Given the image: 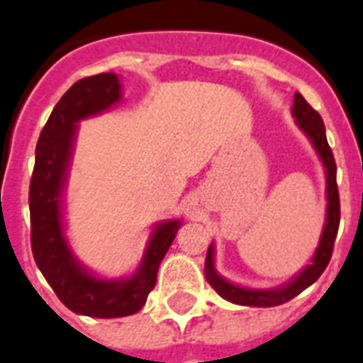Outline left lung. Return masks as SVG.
<instances>
[{
  "instance_id": "1",
  "label": "left lung",
  "mask_w": 363,
  "mask_h": 363,
  "mask_svg": "<svg viewBox=\"0 0 363 363\" xmlns=\"http://www.w3.org/2000/svg\"><path fill=\"white\" fill-rule=\"evenodd\" d=\"M292 115L296 119L298 127L302 128V133L310 138L311 146L315 147V152L323 161L325 177H327V221H325L323 233L319 238V246L315 254L311 257L310 265H306L304 269L292 279L291 283L284 284L281 289H244L238 284L229 283L227 279L217 275L216 264H213V244H209L208 256H206V279L208 283L216 289V292L225 300H229L233 304L238 306H254V308H271L289 302L300 292L306 291L310 284H313L323 273L329 259H331L333 246L337 238L340 223V200L339 189H337V163L333 157L331 147L325 136L323 119L313 107L306 101L300 94H294V106H292Z\"/></svg>"
}]
</instances>
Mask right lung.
<instances>
[{
    "mask_svg": "<svg viewBox=\"0 0 363 363\" xmlns=\"http://www.w3.org/2000/svg\"><path fill=\"white\" fill-rule=\"evenodd\" d=\"M119 99V77L113 72L86 77L63 94L40 133L28 192L34 262L59 300L74 313L90 318H125L142 310L155 286L161 259L181 227L179 219L160 223L152 233L140 267L128 279L96 277L72 256L63 233L61 198L77 123L106 111Z\"/></svg>",
    "mask_w": 363,
    "mask_h": 363,
    "instance_id": "right-lung-1",
    "label": "right lung"
}]
</instances>
